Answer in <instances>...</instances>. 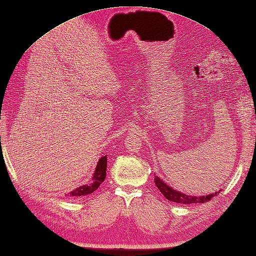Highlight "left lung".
Masks as SVG:
<instances>
[{"label":"left lung","instance_id":"8db88e82","mask_svg":"<svg viewBox=\"0 0 256 256\" xmlns=\"http://www.w3.org/2000/svg\"><path fill=\"white\" fill-rule=\"evenodd\" d=\"M154 182H155L156 187L160 189V192L164 194V197L167 200L172 201V202H176V204H204L221 192V190H219V192H216L214 194H209L206 196H192V194H182L180 192H178V190L174 189L172 187L168 186V184L164 180H162V179H160L158 176H156V175L154 177Z\"/></svg>","mask_w":256,"mask_h":256}]
</instances>
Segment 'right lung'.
Masks as SVG:
<instances>
[{
  "label": "right lung",
  "mask_w": 256,
  "mask_h": 256,
  "mask_svg": "<svg viewBox=\"0 0 256 256\" xmlns=\"http://www.w3.org/2000/svg\"><path fill=\"white\" fill-rule=\"evenodd\" d=\"M106 162H108V157L106 156H102L99 160L96 167V170L94 172V176L91 178L90 184H86L80 186L78 188L74 189L72 192H70L67 194V197L70 198H78L81 197V196H86L90 194L99 188L100 184L104 182L106 176Z\"/></svg>",
  "instance_id": "obj_1"
}]
</instances>
